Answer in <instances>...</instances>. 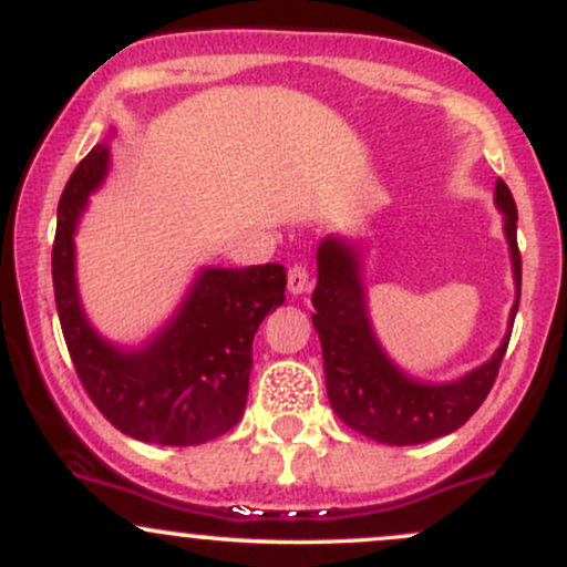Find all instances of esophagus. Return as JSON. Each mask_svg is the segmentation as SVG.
Listing matches in <instances>:
<instances>
[{"label": "esophagus", "instance_id": "1", "mask_svg": "<svg viewBox=\"0 0 567 567\" xmlns=\"http://www.w3.org/2000/svg\"><path fill=\"white\" fill-rule=\"evenodd\" d=\"M288 290L292 292V296L309 290V269H306L303 264H296L288 269Z\"/></svg>", "mask_w": 567, "mask_h": 567}]
</instances>
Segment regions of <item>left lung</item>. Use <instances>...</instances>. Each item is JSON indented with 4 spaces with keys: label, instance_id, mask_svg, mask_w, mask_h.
<instances>
[{
    "label": "left lung",
    "instance_id": "1",
    "mask_svg": "<svg viewBox=\"0 0 567 567\" xmlns=\"http://www.w3.org/2000/svg\"><path fill=\"white\" fill-rule=\"evenodd\" d=\"M496 205L504 213V234L517 285L509 315L512 328L523 285V258L517 247V205L504 181L496 184ZM311 303V322L322 343L330 405L343 424L386 445H421L464 426L491 394L512 336L509 330L496 354L464 379L451 383L410 379L383 354L370 328L360 258L354 247L338 237L322 239L317 250V288Z\"/></svg>",
    "mask_w": 567,
    "mask_h": 567
}]
</instances>
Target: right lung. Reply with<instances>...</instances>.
Returning <instances> with one entry per match:
<instances>
[{
  "label": "right lung",
  "instance_id": "add662e5",
  "mask_svg": "<svg viewBox=\"0 0 567 567\" xmlns=\"http://www.w3.org/2000/svg\"><path fill=\"white\" fill-rule=\"evenodd\" d=\"M109 171L97 143L71 173L53 243V288L61 330L84 392L127 437L154 445H202L243 419L252 338L285 301L279 264L202 269L178 315L141 349L103 341L84 317L74 279V231L87 197Z\"/></svg>",
  "mask_w": 567,
  "mask_h": 567
}]
</instances>
